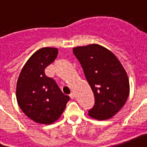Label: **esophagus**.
<instances>
[{"mask_svg":"<svg viewBox=\"0 0 147 147\" xmlns=\"http://www.w3.org/2000/svg\"><path fill=\"white\" fill-rule=\"evenodd\" d=\"M69 96L71 99H74L75 98V94H74V93H71V94H69Z\"/></svg>","mask_w":147,"mask_h":147,"instance_id":"1","label":"esophagus"}]
</instances>
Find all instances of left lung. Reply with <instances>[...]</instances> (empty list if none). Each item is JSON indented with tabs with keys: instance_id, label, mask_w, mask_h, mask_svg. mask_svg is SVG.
Listing matches in <instances>:
<instances>
[{
	"instance_id": "obj_1",
	"label": "left lung",
	"mask_w": 147,
	"mask_h": 147,
	"mask_svg": "<svg viewBox=\"0 0 147 147\" xmlns=\"http://www.w3.org/2000/svg\"><path fill=\"white\" fill-rule=\"evenodd\" d=\"M73 53L95 97L88 115L97 120L110 119L123 107L129 95L127 72L115 55L101 45L76 47Z\"/></svg>"
}]
</instances>
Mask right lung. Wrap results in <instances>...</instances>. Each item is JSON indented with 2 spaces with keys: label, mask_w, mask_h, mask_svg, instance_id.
<instances>
[{
  "label": "right lung",
  "mask_w": 147,
  "mask_h": 147,
  "mask_svg": "<svg viewBox=\"0 0 147 147\" xmlns=\"http://www.w3.org/2000/svg\"><path fill=\"white\" fill-rule=\"evenodd\" d=\"M58 54L55 47L34 52L22 67L16 83L18 105L27 116L39 124L50 125L59 119L69 100L45 70Z\"/></svg>",
  "instance_id": "obj_1"
}]
</instances>
